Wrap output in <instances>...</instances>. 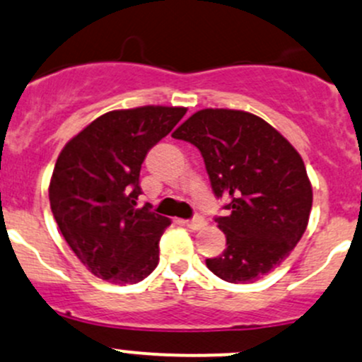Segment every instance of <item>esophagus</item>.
<instances>
[{
    "label": "esophagus",
    "mask_w": 362,
    "mask_h": 362,
    "mask_svg": "<svg viewBox=\"0 0 362 362\" xmlns=\"http://www.w3.org/2000/svg\"><path fill=\"white\" fill-rule=\"evenodd\" d=\"M187 227H189V229H192V230H199L201 227H204V218H203V216L196 215L194 218L187 220Z\"/></svg>",
    "instance_id": "1"
}]
</instances>
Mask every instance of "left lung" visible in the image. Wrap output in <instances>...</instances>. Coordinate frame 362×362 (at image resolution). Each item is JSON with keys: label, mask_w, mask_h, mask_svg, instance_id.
<instances>
[{"label": "left lung", "mask_w": 362, "mask_h": 362, "mask_svg": "<svg viewBox=\"0 0 362 362\" xmlns=\"http://www.w3.org/2000/svg\"><path fill=\"white\" fill-rule=\"evenodd\" d=\"M173 139L201 151L216 197L227 216L218 229L227 238L208 269L227 283H253L274 271L307 229L312 185L302 156L267 121L246 111L203 109Z\"/></svg>", "instance_id": "left-lung-1"}]
</instances>
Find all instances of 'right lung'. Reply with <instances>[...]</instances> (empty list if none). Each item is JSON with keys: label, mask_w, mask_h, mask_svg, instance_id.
<instances>
[{"label": "right lung", "mask_w": 362, "mask_h": 362, "mask_svg": "<svg viewBox=\"0 0 362 362\" xmlns=\"http://www.w3.org/2000/svg\"><path fill=\"white\" fill-rule=\"evenodd\" d=\"M185 107L144 105L102 114L64 146L48 196L64 239L93 276L135 284L158 267L170 218L136 208L140 168Z\"/></svg>", "instance_id": "1"}]
</instances>
